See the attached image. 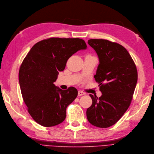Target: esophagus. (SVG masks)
Here are the masks:
<instances>
[{"label":"esophagus","mask_w":154,"mask_h":154,"mask_svg":"<svg viewBox=\"0 0 154 154\" xmlns=\"http://www.w3.org/2000/svg\"><path fill=\"white\" fill-rule=\"evenodd\" d=\"M84 94H85V93L83 92V91H78V95L79 96H82V95H84Z\"/></svg>","instance_id":"1"}]
</instances>
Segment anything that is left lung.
<instances>
[{"mask_svg":"<svg viewBox=\"0 0 154 154\" xmlns=\"http://www.w3.org/2000/svg\"><path fill=\"white\" fill-rule=\"evenodd\" d=\"M99 56L94 79L102 96L90 94L93 103L87 109L89 122L99 128L114 125L131 104L138 80V71L128 51L116 42L103 39L88 40Z\"/></svg>","mask_w":154,"mask_h":154,"instance_id":"left-lung-1","label":"left lung"}]
</instances>
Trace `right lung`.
<instances>
[{"mask_svg": "<svg viewBox=\"0 0 154 154\" xmlns=\"http://www.w3.org/2000/svg\"><path fill=\"white\" fill-rule=\"evenodd\" d=\"M86 48L80 38H50L35 44L24 59L18 74L21 93L28 112L39 124L54 126L65 119L77 90L73 87L61 90L54 83L68 59Z\"/></svg>", "mask_w": 154, "mask_h": 154, "instance_id": "1", "label": "right lung"}]
</instances>
